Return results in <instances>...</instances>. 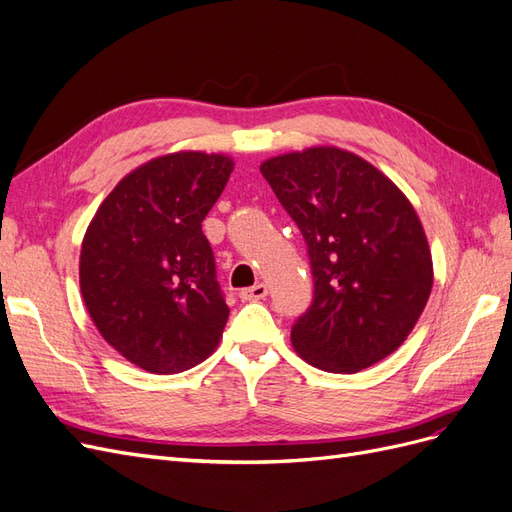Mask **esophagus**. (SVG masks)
Segmentation results:
<instances>
[{
  "label": "esophagus",
  "mask_w": 512,
  "mask_h": 512,
  "mask_svg": "<svg viewBox=\"0 0 512 512\" xmlns=\"http://www.w3.org/2000/svg\"><path fill=\"white\" fill-rule=\"evenodd\" d=\"M267 294H269V288L265 284H256L252 288H243L239 292V297H241V301H260V299H265Z\"/></svg>",
  "instance_id": "34e87169"
}]
</instances>
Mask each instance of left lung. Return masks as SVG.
Here are the masks:
<instances>
[{"label": "left lung", "mask_w": 512, "mask_h": 512, "mask_svg": "<svg viewBox=\"0 0 512 512\" xmlns=\"http://www.w3.org/2000/svg\"><path fill=\"white\" fill-rule=\"evenodd\" d=\"M305 237L314 301L290 339L301 359L356 374L395 352L421 318L433 262L406 194L352 151L307 147L260 164Z\"/></svg>", "instance_id": "8db88e82"}]
</instances>
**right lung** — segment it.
Instances as JSON below:
<instances>
[{"label": "right lung", "mask_w": 512, "mask_h": 512, "mask_svg": "<svg viewBox=\"0 0 512 512\" xmlns=\"http://www.w3.org/2000/svg\"><path fill=\"white\" fill-rule=\"evenodd\" d=\"M232 168L224 153L153 158L115 185L87 226V312L106 344L151 374L192 369L220 344L230 309L200 224Z\"/></svg>", "instance_id": "obj_1"}]
</instances>
